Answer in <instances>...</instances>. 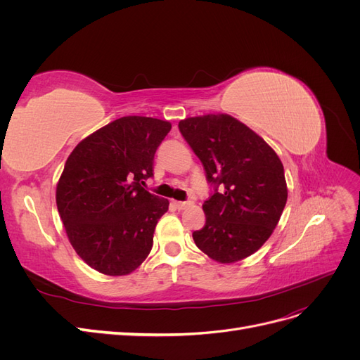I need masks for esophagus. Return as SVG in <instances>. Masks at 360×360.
Returning <instances> with one entry per match:
<instances>
[{"label":"esophagus","instance_id":"obj_1","mask_svg":"<svg viewBox=\"0 0 360 360\" xmlns=\"http://www.w3.org/2000/svg\"><path fill=\"white\" fill-rule=\"evenodd\" d=\"M174 205H176V209L183 210V209H186V207L189 205V202L188 201H174Z\"/></svg>","mask_w":360,"mask_h":360}]
</instances>
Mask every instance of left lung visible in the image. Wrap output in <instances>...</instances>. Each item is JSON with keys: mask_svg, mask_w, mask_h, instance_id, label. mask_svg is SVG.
<instances>
[{"mask_svg": "<svg viewBox=\"0 0 360 360\" xmlns=\"http://www.w3.org/2000/svg\"><path fill=\"white\" fill-rule=\"evenodd\" d=\"M179 129L213 188L202 205L205 225L192 234L195 245L219 263L252 255L284 212L282 162L263 138L226 114L181 120Z\"/></svg>", "mask_w": 360, "mask_h": 360, "instance_id": "left-lung-1", "label": "left lung"}]
</instances>
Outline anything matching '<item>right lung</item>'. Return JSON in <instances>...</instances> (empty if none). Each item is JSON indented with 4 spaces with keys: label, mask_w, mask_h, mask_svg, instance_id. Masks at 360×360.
Wrapping results in <instances>:
<instances>
[{
    "label": "right lung",
    "mask_w": 360,
    "mask_h": 360,
    "mask_svg": "<svg viewBox=\"0 0 360 360\" xmlns=\"http://www.w3.org/2000/svg\"><path fill=\"white\" fill-rule=\"evenodd\" d=\"M169 130L158 118L122 117L81 141L64 165L58 213L76 254L103 275H127L150 254L169 201L141 184Z\"/></svg>",
    "instance_id": "right-lung-1"
}]
</instances>
